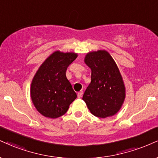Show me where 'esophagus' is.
Segmentation results:
<instances>
[{
    "label": "esophagus",
    "mask_w": 158,
    "mask_h": 158,
    "mask_svg": "<svg viewBox=\"0 0 158 158\" xmlns=\"http://www.w3.org/2000/svg\"><path fill=\"white\" fill-rule=\"evenodd\" d=\"M82 95H83V91H82V90L79 91V92L78 93V94H77L78 98H81V96H82Z\"/></svg>",
    "instance_id": "obj_1"
}]
</instances>
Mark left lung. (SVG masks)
Masks as SVG:
<instances>
[{
    "label": "left lung",
    "mask_w": 158,
    "mask_h": 158,
    "mask_svg": "<svg viewBox=\"0 0 158 158\" xmlns=\"http://www.w3.org/2000/svg\"><path fill=\"white\" fill-rule=\"evenodd\" d=\"M85 62L91 69V82L82 99L95 116H113L121 109L126 96L124 83L116 63L105 50L87 53Z\"/></svg>",
    "instance_id": "8db88e82"
}]
</instances>
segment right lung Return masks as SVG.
I'll return each mask as SVG.
<instances>
[{"label": "right lung", "instance_id": "1", "mask_svg": "<svg viewBox=\"0 0 158 158\" xmlns=\"http://www.w3.org/2000/svg\"><path fill=\"white\" fill-rule=\"evenodd\" d=\"M77 56L73 52L54 51L36 72L31 84V98L37 111L45 117L62 116L77 98L66 71Z\"/></svg>", "mask_w": 158, "mask_h": 158}]
</instances>
